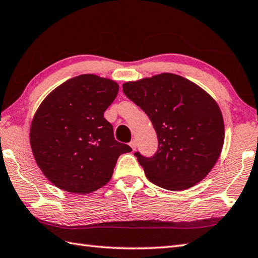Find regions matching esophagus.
Returning <instances> with one entry per match:
<instances>
[{"mask_svg":"<svg viewBox=\"0 0 258 258\" xmlns=\"http://www.w3.org/2000/svg\"><path fill=\"white\" fill-rule=\"evenodd\" d=\"M130 147L131 148H133V150H135L136 148H137V142H136V140L134 139V140H131V142H130Z\"/></svg>","mask_w":258,"mask_h":258,"instance_id":"obj_1","label":"esophagus"}]
</instances>
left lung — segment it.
Masks as SVG:
<instances>
[{
  "instance_id": "8db88e82",
  "label": "left lung",
  "mask_w": 258,
  "mask_h": 258,
  "mask_svg": "<svg viewBox=\"0 0 258 258\" xmlns=\"http://www.w3.org/2000/svg\"><path fill=\"white\" fill-rule=\"evenodd\" d=\"M122 90L156 130L155 156L135 154L149 181L169 191H183L202 181L220 157L225 142L216 100L198 84L172 73L125 82Z\"/></svg>"
}]
</instances>
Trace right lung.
Masks as SVG:
<instances>
[{"label":"right lung","instance_id":"right-lung-1","mask_svg":"<svg viewBox=\"0 0 258 258\" xmlns=\"http://www.w3.org/2000/svg\"><path fill=\"white\" fill-rule=\"evenodd\" d=\"M118 91L112 80L83 74L57 86L39 105L30 146L40 171L58 188L76 194L96 191L112 177L120 155L133 150L116 142L103 116Z\"/></svg>","mask_w":258,"mask_h":258}]
</instances>
